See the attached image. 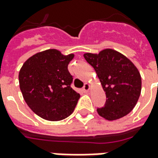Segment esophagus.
<instances>
[{
  "label": "esophagus",
  "mask_w": 158,
  "mask_h": 158,
  "mask_svg": "<svg viewBox=\"0 0 158 158\" xmlns=\"http://www.w3.org/2000/svg\"><path fill=\"white\" fill-rule=\"evenodd\" d=\"M89 89H90V84H88V83L84 84V87H83V91H84V93H87L89 92Z\"/></svg>",
  "instance_id": "obj_1"
}]
</instances>
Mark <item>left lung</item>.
Wrapping results in <instances>:
<instances>
[{"instance_id": "left-lung-1", "label": "left lung", "mask_w": 158, "mask_h": 158, "mask_svg": "<svg viewBox=\"0 0 158 158\" xmlns=\"http://www.w3.org/2000/svg\"><path fill=\"white\" fill-rule=\"evenodd\" d=\"M94 69L106 94L104 107L97 109L103 118L112 121L126 116L138 103L142 79L138 68L125 55L112 49L84 55Z\"/></svg>"}]
</instances>
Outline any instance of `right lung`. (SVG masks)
<instances>
[{
	"mask_svg": "<svg viewBox=\"0 0 158 158\" xmlns=\"http://www.w3.org/2000/svg\"><path fill=\"white\" fill-rule=\"evenodd\" d=\"M74 54L55 49L32 55L19 72L23 98L31 110L48 121H60L74 112L80 95L70 87L73 76L68 64Z\"/></svg>",
	"mask_w": 158,
	"mask_h": 158,
	"instance_id": "1",
	"label": "right lung"
}]
</instances>
